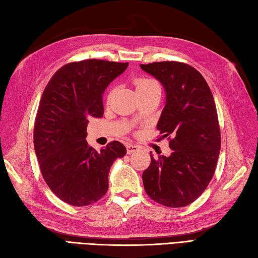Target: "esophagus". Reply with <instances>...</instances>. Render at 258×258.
<instances>
[{"mask_svg": "<svg viewBox=\"0 0 258 258\" xmlns=\"http://www.w3.org/2000/svg\"><path fill=\"white\" fill-rule=\"evenodd\" d=\"M139 150H140V146H138V145H135V144H128L127 145L128 155L134 154V152H137V151H139Z\"/></svg>", "mask_w": 258, "mask_h": 258, "instance_id": "1", "label": "esophagus"}]
</instances>
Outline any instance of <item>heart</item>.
<instances>
[{"label": "heart", "mask_w": 258, "mask_h": 258, "mask_svg": "<svg viewBox=\"0 0 258 258\" xmlns=\"http://www.w3.org/2000/svg\"><path fill=\"white\" fill-rule=\"evenodd\" d=\"M135 85H136V90L138 92L141 90H145V89L159 86V83L151 78H138L136 79ZM110 96H111V92H110Z\"/></svg>", "instance_id": "b5f03b06"}]
</instances>
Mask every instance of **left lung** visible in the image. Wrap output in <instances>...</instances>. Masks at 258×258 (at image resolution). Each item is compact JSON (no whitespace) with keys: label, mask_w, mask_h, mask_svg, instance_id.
Segmentation results:
<instances>
[{"label":"left lung","mask_w":258,"mask_h":258,"mask_svg":"<svg viewBox=\"0 0 258 258\" xmlns=\"http://www.w3.org/2000/svg\"><path fill=\"white\" fill-rule=\"evenodd\" d=\"M140 68L166 90L157 129L168 137L172 150L169 157L150 155V166L143 173L145 190L164 206L185 207L205 191L216 169L220 129L213 93L199 71L187 63L162 61Z\"/></svg>","instance_id":"8db88e82"}]
</instances>
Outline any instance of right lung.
I'll list each match as a JSON object with an SVG mask.
<instances>
[{"mask_svg": "<svg viewBox=\"0 0 258 258\" xmlns=\"http://www.w3.org/2000/svg\"><path fill=\"white\" fill-rule=\"evenodd\" d=\"M128 64L98 59L68 63L42 94L33 130L35 155L46 185L71 206H88L106 195L110 167L127 154L119 141L98 152L86 138L88 119L102 117V94Z\"/></svg>", "mask_w": 258, "mask_h": 258, "instance_id": "right-lung-1", "label": "right lung"}]
</instances>
